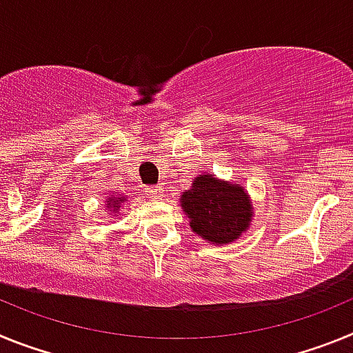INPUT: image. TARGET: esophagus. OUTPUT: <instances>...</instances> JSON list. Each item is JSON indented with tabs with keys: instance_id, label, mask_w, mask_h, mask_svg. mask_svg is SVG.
<instances>
[{
	"instance_id": "1",
	"label": "esophagus",
	"mask_w": 353,
	"mask_h": 353,
	"mask_svg": "<svg viewBox=\"0 0 353 353\" xmlns=\"http://www.w3.org/2000/svg\"><path fill=\"white\" fill-rule=\"evenodd\" d=\"M164 189H162L161 185L159 187H148V189H146V192H148V198H152V199H155V201H159V199H162V196H164Z\"/></svg>"
}]
</instances>
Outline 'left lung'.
<instances>
[{"instance_id":"1","label":"left lung","mask_w":353,"mask_h":353,"mask_svg":"<svg viewBox=\"0 0 353 353\" xmlns=\"http://www.w3.org/2000/svg\"><path fill=\"white\" fill-rule=\"evenodd\" d=\"M183 212L194 233L214 244H230L249 228L252 205L244 187L199 174L182 194Z\"/></svg>"}]
</instances>
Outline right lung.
<instances>
[{"label": "right lung", "mask_w": 353, "mask_h": 353, "mask_svg": "<svg viewBox=\"0 0 353 353\" xmlns=\"http://www.w3.org/2000/svg\"><path fill=\"white\" fill-rule=\"evenodd\" d=\"M123 201H125V198H123V196H109L108 198L109 212H113V214L117 215L118 208H120V203H123Z\"/></svg>", "instance_id": "right-lung-1"}]
</instances>
